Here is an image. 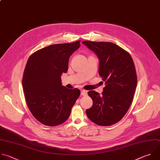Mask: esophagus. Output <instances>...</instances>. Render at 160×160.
I'll list each match as a JSON object with an SVG mask.
<instances>
[{
  "label": "esophagus",
  "mask_w": 160,
  "mask_h": 160,
  "mask_svg": "<svg viewBox=\"0 0 160 160\" xmlns=\"http://www.w3.org/2000/svg\"><path fill=\"white\" fill-rule=\"evenodd\" d=\"M87 94V91L85 90H82L81 91V95H86Z\"/></svg>",
  "instance_id": "34e87169"
}]
</instances>
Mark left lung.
<instances>
[{
    "label": "left lung",
    "instance_id": "1",
    "mask_svg": "<svg viewBox=\"0 0 160 160\" xmlns=\"http://www.w3.org/2000/svg\"><path fill=\"white\" fill-rule=\"evenodd\" d=\"M97 56L98 73L105 82L102 94L88 92L93 100L86 110L90 120L99 126H111L126 114L132 102L137 85V76L133 60L124 49L110 42L82 41Z\"/></svg>",
    "mask_w": 160,
    "mask_h": 160
}]
</instances>
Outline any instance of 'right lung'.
<instances>
[{"label":"right lung","instance_id":"right-lung-1","mask_svg":"<svg viewBox=\"0 0 160 160\" xmlns=\"http://www.w3.org/2000/svg\"><path fill=\"white\" fill-rule=\"evenodd\" d=\"M80 42L50 45L34 52L28 60L22 78L25 98L32 116L42 124L56 126L67 121L80 94L78 88L63 86L61 80Z\"/></svg>","mask_w":160,"mask_h":160}]
</instances>
